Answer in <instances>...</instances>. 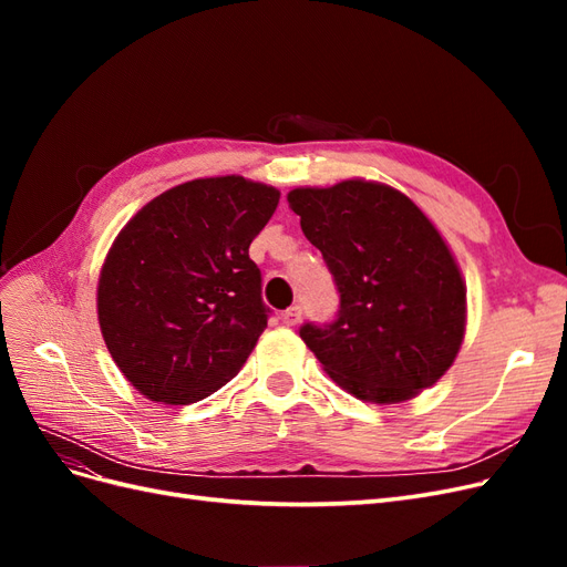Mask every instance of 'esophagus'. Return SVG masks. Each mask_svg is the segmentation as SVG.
Masks as SVG:
<instances>
[{
  "label": "esophagus",
  "mask_w": 567,
  "mask_h": 567,
  "mask_svg": "<svg viewBox=\"0 0 567 567\" xmlns=\"http://www.w3.org/2000/svg\"><path fill=\"white\" fill-rule=\"evenodd\" d=\"M281 319H284V323H286V326H296V323H300V319H302V307H300V305L288 307V310L281 315Z\"/></svg>",
  "instance_id": "obj_1"
}]
</instances>
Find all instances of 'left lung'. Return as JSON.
Masks as SVG:
<instances>
[{
  "label": "left lung",
  "instance_id": "left-lung-1",
  "mask_svg": "<svg viewBox=\"0 0 567 567\" xmlns=\"http://www.w3.org/2000/svg\"><path fill=\"white\" fill-rule=\"evenodd\" d=\"M340 293L338 319L300 338L354 398L398 404L435 385L466 333V284L419 205L381 182L346 179L288 194Z\"/></svg>",
  "mask_w": 567,
  "mask_h": 567
}]
</instances>
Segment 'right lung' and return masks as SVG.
I'll use <instances>...</instances> for the list:
<instances>
[{"label": "right lung", "mask_w": 567, "mask_h": 567, "mask_svg": "<svg viewBox=\"0 0 567 567\" xmlns=\"http://www.w3.org/2000/svg\"><path fill=\"white\" fill-rule=\"evenodd\" d=\"M279 188L238 175L192 179L120 229L99 274L101 336L151 402L192 404L241 371L267 329L252 238Z\"/></svg>", "instance_id": "add662e5"}]
</instances>
